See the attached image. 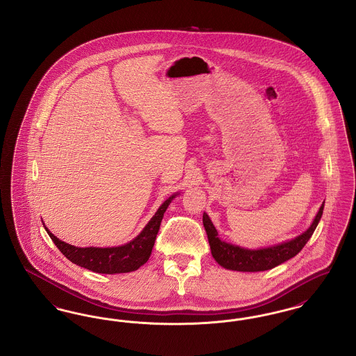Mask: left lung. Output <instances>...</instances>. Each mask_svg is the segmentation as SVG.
<instances>
[{"label":"left lung","instance_id":"8db88e82","mask_svg":"<svg viewBox=\"0 0 356 356\" xmlns=\"http://www.w3.org/2000/svg\"><path fill=\"white\" fill-rule=\"evenodd\" d=\"M323 208H324V204H322L311 227L300 236L295 237L291 241L275 245V247L256 250V251L244 250L237 245H232L225 241H221L220 238L218 237L216 228L213 227L212 221L209 220V218L205 212L203 215V224L209 245H211L212 256L221 267H224L227 270H234V271H267V270L275 268L276 266L287 261L291 257L296 256L303 250V247L309 240V237L312 236L315 228L318 227V222L322 218Z\"/></svg>","mask_w":356,"mask_h":356}]
</instances>
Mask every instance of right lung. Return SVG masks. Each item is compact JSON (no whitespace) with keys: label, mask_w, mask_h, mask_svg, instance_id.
<instances>
[{"label":"right lung","mask_w":356,"mask_h":356,"mask_svg":"<svg viewBox=\"0 0 356 356\" xmlns=\"http://www.w3.org/2000/svg\"><path fill=\"white\" fill-rule=\"evenodd\" d=\"M175 196L176 195L170 196L168 200L163 203L138 236L134 238L131 243L121 247L79 248L58 240L49 229H45L53 240V243L56 244V247L61 251V254L72 263L83 268L97 273H124L136 271L149 259L156 235L160 229V224Z\"/></svg>","instance_id":"1"}]
</instances>
